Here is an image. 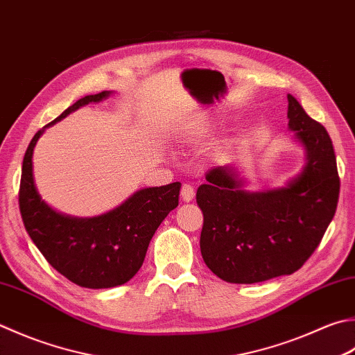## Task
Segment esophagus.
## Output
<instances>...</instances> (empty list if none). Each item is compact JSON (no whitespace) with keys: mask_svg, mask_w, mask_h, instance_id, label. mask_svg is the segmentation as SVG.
Returning a JSON list of instances; mask_svg holds the SVG:
<instances>
[{"mask_svg":"<svg viewBox=\"0 0 355 355\" xmlns=\"http://www.w3.org/2000/svg\"><path fill=\"white\" fill-rule=\"evenodd\" d=\"M193 197H196V189H193V186L189 184V183H184L183 187H182V198H183V201H186V203H189V201L193 200Z\"/></svg>","mask_w":355,"mask_h":355,"instance_id":"1","label":"esophagus"}]
</instances>
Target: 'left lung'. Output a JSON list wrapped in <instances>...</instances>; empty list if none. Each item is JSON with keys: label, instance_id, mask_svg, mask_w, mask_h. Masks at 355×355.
<instances>
[{"label": "left lung", "instance_id": "1", "mask_svg": "<svg viewBox=\"0 0 355 355\" xmlns=\"http://www.w3.org/2000/svg\"><path fill=\"white\" fill-rule=\"evenodd\" d=\"M288 128L304 149L302 172L277 189L251 192L234 164L206 172L197 191L203 212L200 249L206 266L227 283L251 284L294 274L320 245L338 203L332 141L288 94Z\"/></svg>", "mask_w": 355, "mask_h": 355}]
</instances>
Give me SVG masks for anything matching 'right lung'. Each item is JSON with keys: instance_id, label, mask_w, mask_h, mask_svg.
<instances>
[{"instance_id": "add662e5", "label": "right lung", "mask_w": 355, "mask_h": 355, "mask_svg": "<svg viewBox=\"0 0 355 355\" xmlns=\"http://www.w3.org/2000/svg\"><path fill=\"white\" fill-rule=\"evenodd\" d=\"M110 90L87 95L67 107L57 120L40 129L23 159L19 212L27 234L49 265L81 288L103 289L129 282L141 268L157 227L178 206L182 183L144 187L106 214L78 218L52 209L33 180V148L46 128L89 103H100Z\"/></svg>"}]
</instances>
